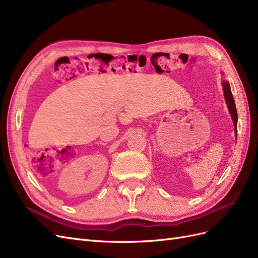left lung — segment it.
I'll list each match as a JSON object with an SVG mask.
<instances>
[{"label":"left lung","mask_w":258,"mask_h":258,"mask_svg":"<svg viewBox=\"0 0 258 258\" xmlns=\"http://www.w3.org/2000/svg\"><path fill=\"white\" fill-rule=\"evenodd\" d=\"M222 86H223V91H224V97L226 104H227V107L229 110L230 116L233 121V126H235V135L237 137V123H238V114H237V108L235 104V100H233L231 89H230V85L227 81H222Z\"/></svg>","instance_id":"left-lung-1"}]
</instances>
